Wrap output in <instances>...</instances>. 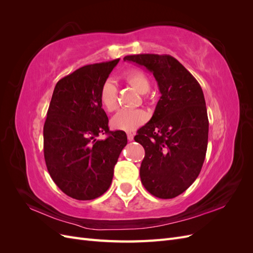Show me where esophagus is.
Instances as JSON below:
<instances>
[{
  "label": "esophagus",
  "mask_w": 253,
  "mask_h": 253,
  "mask_svg": "<svg viewBox=\"0 0 253 253\" xmlns=\"http://www.w3.org/2000/svg\"><path fill=\"white\" fill-rule=\"evenodd\" d=\"M134 133H132V132H127L126 133V136H127V139H128V141H132L133 139H134Z\"/></svg>",
  "instance_id": "obj_1"
}]
</instances>
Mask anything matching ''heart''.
Masks as SVG:
<instances>
[{
    "label": "heart",
    "instance_id": "1",
    "mask_svg": "<svg viewBox=\"0 0 253 253\" xmlns=\"http://www.w3.org/2000/svg\"><path fill=\"white\" fill-rule=\"evenodd\" d=\"M124 79L140 94H147L150 90V80L147 75L139 70H132L125 73ZM117 97L118 88L116 84L111 80H106L102 84L100 93H99V100H100L102 109L109 113L116 111L118 106ZM148 118V113L143 110H124L118 112L112 118L111 126L113 128L119 129V131H134L145 124Z\"/></svg>",
    "mask_w": 253,
    "mask_h": 253
}]
</instances>
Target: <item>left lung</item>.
<instances>
[{
	"label": "left lung",
	"instance_id": "left-lung-1",
	"mask_svg": "<svg viewBox=\"0 0 253 253\" xmlns=\"http://www.w3.org/2000/svg\"><path fill=\"white\" fill-rule=\"evenodd\" d=\"M154 76L160 94L151 120L135 141L144 148L143 187L159 198L178 196L200 175L208 145L209 121L200 83L170 55L126 56Z\"/></svg>",
	"mask_w": 253,
	"mask_h": 253
}]
</instances>
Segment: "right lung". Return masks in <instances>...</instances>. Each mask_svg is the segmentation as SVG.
I'll use <instances>...</instances> for the list:
<instances>
[{
  "mask_svg": "<svg viewBox=\"0 0 253 253\" xmlns=\"http://www.w3.org/2000/svg\"><path fill=\"white\" fill-rule=\"evenodd\" d=\"M119 59L80 67L58 81L43 127L50 177L66 195L90 201L112 183L114 167L127 139L112 132L99 100L102 84ZM108 133L104 141L96 137Z\"/></svg>",
  "mask_w": 253,
  "mask_h": 253,
  "instance_id": "right-lung-1",
  "label": "right lung"
}]
</instances>
